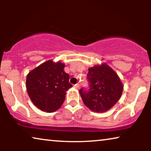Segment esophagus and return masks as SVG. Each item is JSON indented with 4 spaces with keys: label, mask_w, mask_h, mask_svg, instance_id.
<instances>
[{
    "label": "esophagus",
    "mask_w": 151,
    "mask_h": 151,
    "mask_svg": "<svg viewBox=\"0 0 151 151\" xmlns=\"http://www.w3.org/2000/svg\"><path fill=\"white\" fill-rule=\"evenodd\" d=\"M73 86H74V87H75V88H80V84H79V83L76 84L75 85H74Z\"/></svg>",
    "instance_id": "obj_1"
}]
</instances>
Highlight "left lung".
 I'll return each instance as SVG.
<instances>
[{
    "mask_svg": "<svg viewBox=\"0 0 151 151\" xmlns=\"http://www.w3.org/2000/svg\"><path fill=\"white\" fill-rule=\"evenodd\" d=\"M87 80L88 89L82 88L79 91L84 104L92 111H107L120 98L123 84L117 74L106 64L89 68Z\"/></svg>",
    "mask_w": 151,
    "mask_h": 151,
    "instance_id": "8db88e82",
    "label": "left lung"
}]
</instances>
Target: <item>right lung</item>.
Masks as SVG:
<instances>
[{
    "mask_svg": "<svg viewBox=\"0 0 151 151\" xmlns=\"http://www.w3.org/2000/svg\"><path fill=\"white\" fill-rule=\"evenodd\" d=\"M65 64L48 60L27 76L26 87L33 104L42 111L51 113L60 108L66 91L72 87Z\"/></svg>",
    "mask_w": 151,
    "mask_h": 151,
    "instance_id": "1",
    "label": "right lung"
}]
</instances>
